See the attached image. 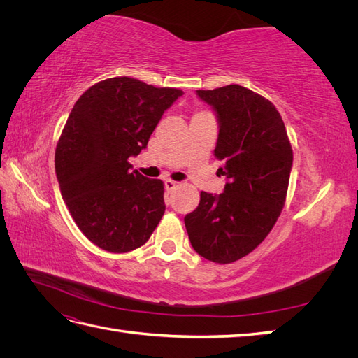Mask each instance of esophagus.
I'll use <instances>...</instances> for the list:
<instances>
[{
	"instance_id": "34e87169",
	"label": "esophagus",
	"mask_w": 358,
	"mask_h": 358,
	"mask_svg": "<svg viewBox=\"0 0 358 358\" xmlns=\"http://www.w3.org/2000/svg\"><path fill=\"white\" fill-rule=\"evenodd\" d=\"M176 182H173V180H170V179H166L164 180V188H166V191L167 192H171V191H175L176 189Z\"/></svg>"
}]
</instances>
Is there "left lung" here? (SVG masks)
<instances>
[{
    "label": "left lung",
    "instance_id": "8db88e82",
    "mask_svg": "<svg viewBox=\"0 0 358 358\" xmlns=\"http://www.w3.org/2000/svg\"><path fill=\"white\" fill-rule=\"evenodd\" d=\"M218 119L215 157L222 161L224 192L201 191L183 221L196 252L220 264L262 243L284 208L292 149L282 117L262 95L241 85L196 91Z\"/></svg>",
    "mask_w": 358,
    "mask_h": 358
}]
</instances>
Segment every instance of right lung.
Segmentation results:
<instances>
[{"label": "right lung", "instance_id": "right-lung-1", "mask_svg": "<svg viewBox=\"0 0 358 358\" xmlns=\"http://www.w3.org/2000/svg\"><path fill=\"white\" fill-rule=\"evenodd\" d=\"M183 92L131 78L95 83L76 101L55 150L61 196L80 231L121 254L148 242L166 210L164 185L128 162Z\"/></svg>", "mask_w": 358, "mask_h": 358}]
</instances>
